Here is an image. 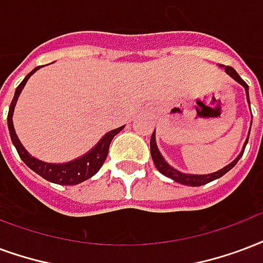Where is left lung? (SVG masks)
Returning a JSON list of instances; mask_svg holds the SVG:
<instances>
[{
  "instance_id": "left-lung-1",
  "label": "left lung",
  "mask_w": 263,
  "mask_h": 263,
  "mask_svg": "<svg viewBox=\"0 0 263 263\" xmlns=\"http://www.w3.org/2000/svg\"><path fill=\"white\" fill-rule=\"evenodd\" d=\"M224 71L227 72L233 79H235L237 82L241 83L242 86L246 87L247 99H248V103H250V97H248V85L241 79L240 75L235 72L234 68L224 67ZM247 142H248V138H247L246 145H247ZM246 145H244V149H246ZM244 149H242V152H241L240 155H238V157H237L234 161H231L229 166L223 167L221 170L216 171V173H212V174H205V176H196V174H184V173H180V171H177L176 168H173L171 166H168V164L166 163V160H164L163 156L160 155L159 149H157L156 141H155V132L152 134V138H151V155L157 170L160 171L163 176L168 177V178L174 180L176 182H180V184H182V185H190V186L205 185V184H208V182H211V181L216 180V178H220L221 176H224L226 173H227V171H230L231 168L237 164V161L240 160V157L242 156V153H244Z\"/></svg>"
}]
</instances>
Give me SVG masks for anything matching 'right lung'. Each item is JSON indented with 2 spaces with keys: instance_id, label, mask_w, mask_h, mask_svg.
Masks as SVG:
<instances>
[{
  "instance_id": "right-lung-1",
  "label": "right lung",
  "mask_w": 263,
  "mask_h": 263,
  "mask_svg": "<svg viewBox=\"0 0 263 263\" xmlns=\"http://www.w3.org/2000/svg\"><path fill=\"white\" fill-rule=\"evenodd\" d=\"M39 68L40 67H36L32 72H29L26 78L23 79L21 85L16 87V90H15V96H13L12 103L9 106V112H8V129H9V135H11V139H12L13 146L16 147L17 155L21 156L23 163L29 168H32L34 173H37L39 176L43 177L44 180L54 182V184H60V185H77L79 182L89 180L90 177L95 176L97 171L100 170V167L103 166V163H104L107 155H108V147H110L112 138L116 137L117 134L121 131L124 126H120V128L112 129L108 134H106L102 138V141L99 142L89 153H86L85 156L79 157L77 160L69 161V163L51 164V163H44V161H40L37 159H34L33 156H30L28 152L25 151V147L22 146V143L19 142L16 134H15L12 124V114L13 107L16 104L17 97H19V93L22 92V87L25 86V83L28 82L29 77L37 71Z\"/></svg>"
}]
</instances>
